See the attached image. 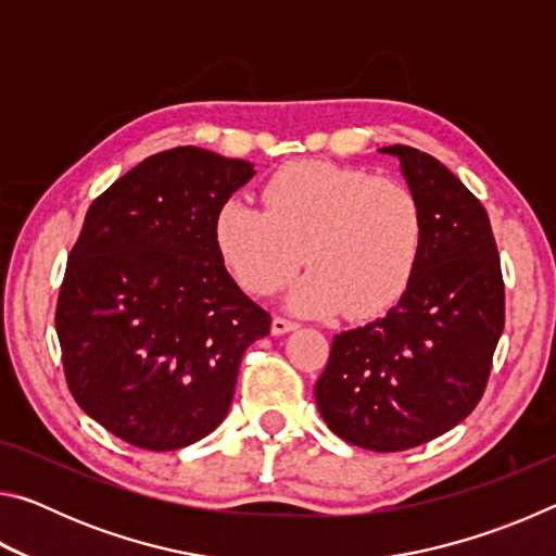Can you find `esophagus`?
<instances>
[{
    "label": "esophagus",
    "mask_w": 556,
    "mask_h": 556,
    "mask_svg": "<svg viewBox=\"0 0 556 556\" xmlns=\"http://www.w3.org/2000/svg\"><path fill=\"white\" fill-rule=\"evenodd\" d=\"M296 326H299L296 321H289V318H285V316L271 318V333H275V336H285L289 331H294Z\"/></svg>",
    "instance_id": "34e87169"
}]
</instances>
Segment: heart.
I'll return each instance as SVG.
<instances>
[{
	"label": "heart",
	"instance_id": "heart-1",
	"mask_svg": "<svg viewBox=\"0 0 556 556\" xmlns=\"http://www.w3.org/2000/svg\"><path fill=\"white\" fill-rule=\"evenodd\" d=\"M260 205L230 199L213 218L223 265L250 294L269 296L299 267L289 291L299 314L372 318L409 289L425 252V208L402 181L328 162H296L262 188Z\"/></svg>",
	"mask_w": 556,
	"mask_h": 556
}]
</instances>
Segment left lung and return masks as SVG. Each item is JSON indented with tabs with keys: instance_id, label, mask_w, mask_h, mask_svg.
Here are the masks:
<instances>
[{
	"instance_id": "8db88e82",
	"label": "left lung",
	"mask_w": 556,
	"mask_h": 556,
	"mask_svg": "<svg viewBox=\"0 0 556 556\" xmlns=\"http://www.w3.org/2000/svg\"><path fill=\"white\" fill-rule=\"evenodd\" d=\"M425 208V252L382 318L333 338L314 394L336 437L404 451L446 434L483 397L505 326V287L488 213L419 149L384 147Z\"/></svg>"
}]
</instances>
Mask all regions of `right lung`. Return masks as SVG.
<instances>
[{
  "instance_id": "right-lung-1",
  "label": "right lung",
  "mask_w": 556,
  "mask_h": 556,
  "mask_svg": "<svg viewBox=\"0 0 556 556\" xmlns=\"http://www.w3.org/2000/svg\"><path fill=\"white\" fill-rule=\"evenodd\" d=\"M255 176L244 159L176 147L88 208L55 306L80 409L131 446L176 451L230 409L242 353L271 318L213 244L215 211Z\"/></svg>"
}]
</instances>
